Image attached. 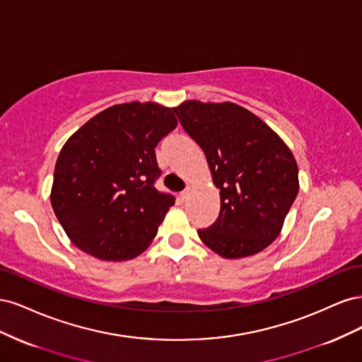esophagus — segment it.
I'll return each instance as SVG.
<instances>
[{"instance_id": "obj_1", "label": "esophagus", "mask_w": 362, "mask_h": 362, "mask_svg": "<svg viewBox=\"0 0 362 362\" xmlns=\"http://www.w3.org/2000/svg\"><path fill=\"white\" fill-rule=\"evenodd\" d=\"M190 192H192V187H190V185H189V187H187V189H185L184 192H181V194H180V198H181V201H182V202H185V201H187V199L190 198Z\"/></svg>"}]
</instances>
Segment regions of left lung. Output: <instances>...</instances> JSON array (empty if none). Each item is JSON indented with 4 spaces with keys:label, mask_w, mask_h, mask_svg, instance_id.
<instances>
[{
    "label": "left lung",
    "mask_w": 362,
    "mask_h": 362,
    "mask_svg": "<svg viewBox=\"0 0 362 362\" xmlns=\"http://www.w3.org/2000/svg\"><path fill=\"white\" fill-rule=\"evenodd\" d=\"M206 157L221 190V213L202 242L223 258L255 255L272 245L299 192L290 148L266 122L234 103L184 101L173 108Z\"/></svg>",
    "instance_id": "1"
}]
</instances>
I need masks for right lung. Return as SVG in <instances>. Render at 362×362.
I'll return each instance as SVG.
<instances>
[{
	"mask_svg": "<svg viewBox=\"0 0 362 362\" xmlns=\"http://www.w3.org/2000/svg\"><path fill=\"white\" fill-rule=\"evenodd\" d=\"M173 108L116 104L98 113L63 145L51 205L71 242L103 261L140 255L175 204L154 187L158 141L177 128Z\"/></svg>",
	"mask_w": 362,
	"mask_h": 362,
	"instance_id": "obj_1",
	"label": "right lung"
}]
</instances>
